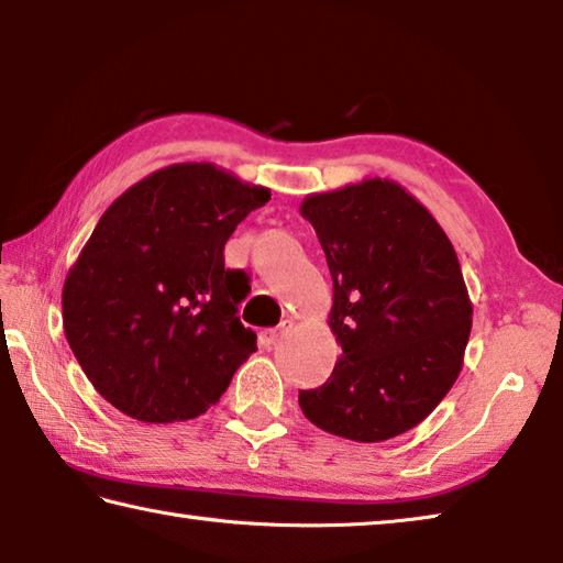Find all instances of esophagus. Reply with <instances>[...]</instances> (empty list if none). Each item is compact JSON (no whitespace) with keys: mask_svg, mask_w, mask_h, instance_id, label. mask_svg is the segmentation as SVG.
<instances>
[{"mask_svg":"<svg viewBox=\"0 0 563 563\" xmlns=\"http://www.w3.org/2000/svg\"><path fill=\"white\" fill-rule=\"evenodd\" d=\"M289 328H291V321L286 318V321H282L279 328H272V331L264 333V341H267V345H277L282 338L286 335V331H289Z\"/></svg>","mask_w":563,"mask_h":563,"instance_id":"esophagus-1","label":"esophagus"}]
</instances>
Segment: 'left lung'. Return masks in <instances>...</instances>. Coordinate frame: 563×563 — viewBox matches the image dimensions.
Segmentation results:
<instances>
[{
	"instance_id": "1",
	"label": "left lung",
	"mask_w": 563,
	"mask_h": 563,
	"mask_svg": "<svg viewBox=\"0 0 563 563\" xmlns=\"http://www.w3.org/2000/svg\"><path fill=\"white\" fill-rule=\"evenodd\" d=\"M333 277L331 331L343 347L325 385L301 389L318 429L360 443L395 439L449 395L473 306L446 232L387 178L301 203Z\"/></svg>"
}]
</instances>
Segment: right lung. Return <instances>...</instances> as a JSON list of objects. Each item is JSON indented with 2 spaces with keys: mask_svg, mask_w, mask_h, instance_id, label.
I'll return each instance as SVG.
<instances>
[{
  "mask_svg": "<svg viewBox=\"0 0 563 563\" xmlns=\"http://www.w3.org/2000/svg\"><path fill=\"white\" fill-rule=\"evenodd\" d=\"M269 188L213 164H174L104 210L63 284V328L92 387L146 423L196 419L257 350L250 294L225 242Z\"/></svg>",
  "mask_w": 563,
  "mask_h": 563,
  "instance_id": "add662e5",
  "label": "right lung"
}]
</instances>
